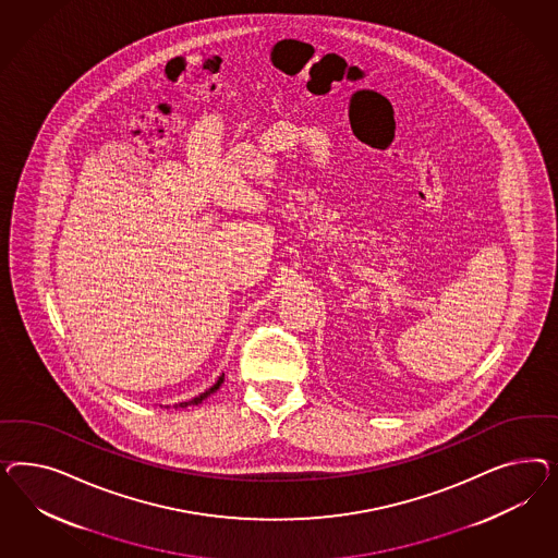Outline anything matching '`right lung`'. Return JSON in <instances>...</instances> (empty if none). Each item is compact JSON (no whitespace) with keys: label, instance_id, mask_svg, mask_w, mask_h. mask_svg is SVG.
I'll list each match as a JSON object with an SVG mask.
<instances>
[{"label":"right lung","instance_id":"right-lung-1","mask_svg":"<svg viewBox=\"0 0 558 558\" xmlns=\"http://www.w3.org/2000/svg\"><path fill=\"white\" fill-rule=\"evenodd\" d=\"M222 380H225V374L219 376V380H217V383H215L210 389L206 390V392L198 395V397H194V399H192V401H187V403H180V405L175 407L198 405V403H203L204 399H206L210 392H217V390H219L220 385H222Z\"/></svg>","mask_w":558,"mask_h":558}]
</instances>
